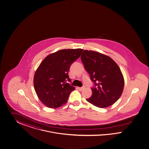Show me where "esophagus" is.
Instances as JSON below:
<instances>
[{
	"instance_id": "esophagus-1",
	"label": "esophagus",
	"mask_w": 149,
	"mask_h": 149,
	"mask_svg": "<svg viewBox=\"0 0 149 149\" xmlns=\"http://www.w3.org/2000/svg\"><path fill=\"white\" fill-rule=\"evenodd\" d=\"M85 88V86H83V87H77V89L80 91L84 90Z\"/></svg>"
}]
</instances>
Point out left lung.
Masks as SVG:
<instances>
[{
    "label": "left lung",
    "mask_w": 149,
    "mask_h": 149,
    "mask_svg": "<svg viewBox=\"0 0 149 149\" xmlns=\"http://www.w3.org/2000/svg\"><path fill=\"white\" fill-rule=\"evenodd\" d=\"M81 59L91 80L95 82L92 95L86 100L100 108L114 104L122 95L125 84L117 63L108 56L91 50H84Z\"/></svg>",
    "instance_id": "left-lung-1"
}]
</instances>
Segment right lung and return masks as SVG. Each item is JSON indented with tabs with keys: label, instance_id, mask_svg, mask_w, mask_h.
I'll return each mask as SVG.
<instances>
[{
	"label": "right lung",
	"instance_id": "right-lung-1",
	"mask_svg": "<svg viewBox=\"0 0 149 149\" xmlns=\"http://www.w3.org/2000/svg\"><path fill=\"white\" fill-rule=\"evenodd\" d=\"M83 50L63 49L49 54L41 62L34 76V87L42 104L57 108L65 104L70 92L75 88L66 81L70 67L79 58Z\"/></svg>",
	"mask_w": 149,
	"mask_h": 149
}]
</instances>
